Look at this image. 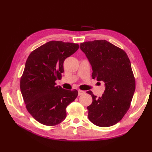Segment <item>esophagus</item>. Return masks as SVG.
Here are the masks:
<instances>
[{
  "instance_id": "esophagus-1",
  "label": "esophagus",
  "mask_w": 152,
  "mask_h": 152,
  "mask_svg": "<svg viewBox=\"0 0 152 152\" xmlns=\"http://www.w3.org/2000/svg\"><path fill=\"white\" fill-rule=\"evenodd\" d=\"M85 94V91H82V90H78V95H82Z\"/></svg>"
}]
</instances>
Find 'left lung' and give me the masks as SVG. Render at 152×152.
<instances>
[{
  "mask_svg": "<svg viewBox=\"0 0 152 152\" xmlns=\"http://www.w3.org/2000/svg\"><path fill=\"white\" fill-rule=\"evenodd\" d=\"M80 48L92 66V78L105 85L101 97L88 91L93 99L88 118L99 127H110L127 113L135 91L130 60L124 50L105 40L85 42Z\"/></svg>",
  "mask_w": 152,
  "mask_h": 152,
  "instance_id": "1",
  "label": "left lung"
}]
</instances>
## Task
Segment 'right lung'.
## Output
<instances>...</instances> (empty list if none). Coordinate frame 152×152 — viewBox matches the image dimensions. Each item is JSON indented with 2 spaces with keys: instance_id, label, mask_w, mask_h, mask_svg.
<instances>
[{
  "instance_id": "1",
  "label": "right lung",
  "mask_w": 152,
  "mask_h": 152,
  "mask_svg": "<svg viewBox=\"0 0 152 152\" xmlns=\"http://www.w3.org/2000/svg\"><path fill=\"white\" fill-rule=\"evenodd\" d=\"M78 44L50 41L32 51L20 80V89L31 115L40 124L53 126L66 118V108L78 91L63 89L56 81L61 78L66 58L78 50Z\"/></svg>"
}]
</instances>
